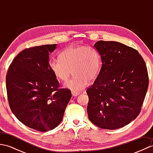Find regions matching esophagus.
<instances>
[{
	"mask_svg": "<svg viewBox=\"0 0 153 153\" xmlns=\"http://www.w3.org/2000/svg\"><path fill=\"white\" fill-rule=\"evenodd\" d=\"M71 94H72L73 96L76 97V96L79 95V94H80V92H74V91H72V92H71Z\"/></svg>",
	"mask_w": 153,
	"mask_h": 153,
	"instance_id": "1",
	"label": "esophagus"
}]
</instances>
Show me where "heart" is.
I'll use <instances>...</instances> for the list:
<instances>
[{
  "mask_svg": "<svg viewBox=\"0 0 153 153\" xmlns=\"http://www.w3.org/2000/svg\"><path fill=\"white\" fill-rule=\"evenodd\" d=\"M59 58L50 62L51 70L57 79L63 82L68 80L72 71L74 76L65 83V87L74 92L85 88L89 79H96L101 70V56L93 47H69L62 52Z\"/></svg>",
  "mask_w": 153,
  "mask_h": 153,
  "instance_id": "heart-1",
  "label": "heart"
}]
</instances>
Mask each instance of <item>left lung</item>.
Listing matches in <instances>:
<instances>
[{"label": "left lung", "instance_id": "obj_1", "mask_svg": "<svg viewBox=\"0 0 153 153\" xmlns=\"http://www.w3.org/2000/svg\"><path fill=\"white\" fill-rule=\"evenodd\" d=\"M94 46L102 64L86 91L89 119L100 128L119 129L141 112L149 87L147 68L138 51L124 44L99 41Z\"/></svg>", "mask_w": 153, "mask_h": 153}]
</instances>
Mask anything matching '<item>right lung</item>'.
<instances>
[{"label": "right lung", "instance_id": "1", "mask_svg": "<svg viewBox=\"0 0 153 153\" xmlns=\"http://www.w3.org/2000/svg\"><path fill=\"white\" fill-rule=\"evenodd\" d=\"M56 46L23 50L13 59L6 76L12 112L22 123L39 131L51 130L60 124L71 97L70 89L60 88L49 66V53Z\"/></svg>", "mask_w": 153, "mask_h": 153}]
</instances>
